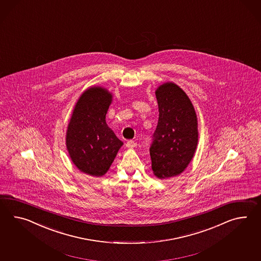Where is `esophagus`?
<instances>
[{
    "instance_id": "34e87169",
    "label": "esophagus",
    "mask_w": 261,
    "mask_h": 261,
    "mask_svg": "<svg viewBox=\"0 0 261 261\" xmlns=\"http://www.w3.org/2000/svg\"><path fill=\"white\" fill-rule=\"evenodd\" d=\"M137 146V142L135 140H128L127 143H126V147L127 148H131L133 149L135 147Z\"/></svg>"
}]
</instances>
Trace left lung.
Returning <instances> with one entry per match:
<instances>
[{"label": "left lung", "mask_w": 261, "mask_h": 261, "mask_svg": "<svg viewBox=\"0 0 261 261\" xmlns=\"http://www.w3.org/2000/svg\"><path fill=\"white\" fill-rule=\"evenodd\" d=\"M159 122L150 147L153 174L160 179L180 174L190 164L198 143L195 109L184 90L172 82L155 90Z\"/></svg>", "instance_id": "left-lung-1"}]
</instances>
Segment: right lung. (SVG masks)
Returning a JSON list of instances; mask_svg holds the SVG:
<instances>
[{
  "label": "right lung",
  "mask_w": 261,
  "mask_h": 261,
  "mask_svg": "<svg viewBox=\"0 0 261 261\" xmlns=\"http://www.w3.org/2000/svg\"><path fill=\"white\" fill-rule=\"evenodd\" d=\"M112 98L102 87L85 90L67 129L66 145L71 161L78 170L96 177L107 173L123 144L106 121Z\"/></svg>",
  "instance_id": "right-lung-1"
}]
</instances>
